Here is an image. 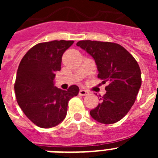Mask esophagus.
Segmentation results:
<instances>
[{
  "instance_id": "1",
  "label": "esophagus",
  "mask_w": 158,
  "mask_h": 158,
  "mask_svg": "<svg viewBox=\"0 0 158 158\" xmlns=\"http://www.w3.org/2000/svg\"><path fill=\"white\" fill-rule=\"evenodd\" d=\"M79 94L81 95V96H87V95L89 94V93L88 91H86V90H85V89H80V91H79Z\"/></svg>"
}]
</instances>
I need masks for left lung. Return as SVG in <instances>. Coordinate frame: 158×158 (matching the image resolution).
<instances>
[{
    "instance_id": "8db88e82",
    "label": "left lung",
    "mask_w": 158,
    "mask_h": 158,
    "mask_svg": "<svg viewBox=\"0 0 158 158\" xmlns=\"http://www.w3.org/2000/svg\"><path fill=\"white\" fill-rule=\"evenodd\" d=\"M77 46L95 60L97 77L102 82H108L106 93L100 99L97 107L90 111V115L100 123L118 122L133 106L142 85L139 64L126 49L117 43L82 40L77 42Z\"/></svg>"
}]
</instances>
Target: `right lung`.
I'll return each mask as SVG.
<instances>
[{
    "label": "right lung",
    "mask_w": 158,
    "mask_h": 158,
    "mask_svg": "<svg viewBox=\"0 0 158 158\" xmlns=\"http://www.w3.org/2000/svg\"><path fill=\"white\" fill-rule=\"evenodd\" d=\"M73 43L54 40L36 44L18 67L14 86L16 100L26 116L40 127H53L62 123L66 116L68 102L79 93L77 85L67 90L54 86L62 55Z\"/></svg>",
    "instance_id": "right-lung-1"
}]
</instances>
